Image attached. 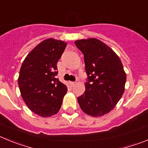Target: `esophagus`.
<instances>
[{"instance_id": "esophagus-1", "label": "esophagus", "mask_w": 148, "mask_h": 148, "mask_svg": "<svg viewBox=\"0 0 148 148\" xmlns=\"http://www.w3.org/2000/svg\"><path fill=\"white\" fill-rule=\"evenodd\" d=\"M69 83H70V84L71 86H74V85H75V84L74 82H70Z\"/></svg>"}]
</instances>
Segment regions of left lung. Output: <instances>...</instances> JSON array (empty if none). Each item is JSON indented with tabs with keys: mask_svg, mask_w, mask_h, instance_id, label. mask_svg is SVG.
I'll use <instances>...</instances> for the list:
<instances>
[{
	"mask_svg": "<svg viewBox=\"0 0 148 148\" xmlns=\"http://www.w3.org/2000/svg\"><path fill=\"white\" fill-rule=\"evenodd\" d=\"M83 53L87 82L86 90L78 97L81 109L90 116H101L111 111L125 91L126 73L119 56L96 38L76 40Z\"/></svg>",
	"mask_w": 148,
	"mask_h": 148,
	"instance_id": "obj_1",
	"label": "left lung"
}]
</instances>
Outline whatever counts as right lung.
I'll use <instances>...</instances> for the list:
<instances>
[{
	"mask_svg": "<svg viewBox=\"0 0 148 148\" xmlns=\"http://www.w3.org/2000/svg\"><path fill=\"white\" fill-rule=\"evenodd\" d=\"M66 46L62 40H43L27 55L21 67L18 83L22 98L30 110L42 117L58 113L67 91L56 78L57 63Z\"/></svg>",
	"mask_w": 148,
	"mask_h": 148,
	"instance_id": "add662e5",
	"label": "right lung"
}]
</instances>
